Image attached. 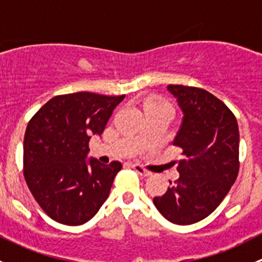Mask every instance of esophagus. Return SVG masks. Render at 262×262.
I'll return each mask as SVG.
<instances>
[{"label":"esophagus","instance_id":"obj_1","mask_svg":"<svg viewBox=\"0 0 262 262\" xmlns=\"http://www.w3.org/2000/svg\"><path fill=\"white\" fill-rule=\"evenodd\" d=\"M133 168L137 171V172L139 173V175L143 176V178H148V176L152 175V173H150V171L146 170V168H144L143 166H141V165H133Z\"/></svg>","mask_w":262,"mask_h":262}]
</instances>
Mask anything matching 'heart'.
<instances>
[{"mask_svg":"<svg viewBox=\"0 0 262 262\" xmlns=\"http://www.w3.org/2000/svg\"><path fill=\"white\" fill-rule=\"evenodd\" d=\"M171 107L170 104H167L166 101H162V100H150V101L147 102L146 107L147 109H153V107Z\"/></svg>","mask_w":262,"mask_h":262,"instance_id":"heart-1","label":"heart"}]
</instances>
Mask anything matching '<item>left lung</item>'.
<instances>
[{"instance_id": "8db88e82", "label": "left lung", "mask_w": 262, "mask_h": 262, "mask_svg": "<svg viewBox=\"0 0 262 262\" xmlns=\"http://www.w3.org/2000/svg\"><path fill=\"white\" fill-rule=\"evenodd\" d=\"M167 89L184 114L173 139L184 158L175 162L180 178L153 203L171 223L187 226L212 214L236 181L238 124L228 106L207 90L182 84Z\"/></svg>"}]
</instances>
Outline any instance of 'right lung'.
Returning <instances> with one entry per match:
<instances>
[{
    "instance_id": "obj_1",
    "label": "right lung",
    "mask_w": 262,
    "mask_h": 262,
    "mask_svg": "<svg viewBox=\"0 0 262 262\" xmlns=\"http://www.w3.org/2000/svg\"><path fill=\"white\" fill-rule=\"evenodd\" d=\"M125 95L94 92L58 95L36 112L24 138V178L53 221L80 226L109 196L121 163L86 162L92 134H101Z\"/></svg>"
}]
</instances>
